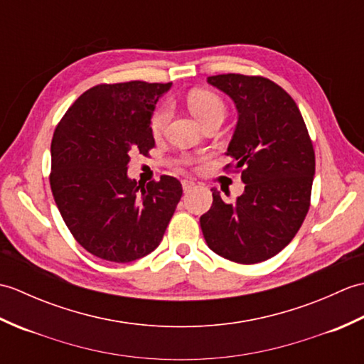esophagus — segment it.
I'll return each instance as SVG.
<instances>
[{"instance_id":"esophagus-1","label":"esophagus","mask_w":364,"mask_h":364,"mask_svg":"<svg viewBox=\"0 0 364 364\" xmlns=\"http://www.w3.org/2000/svg\"><path fill=\"white\" fill-rule=\"evenodd\" d=\"M181 184H183V191H184V192H188V191H191L192 188L196 186V183L192 181V180H183Z\"/></svg>"}]
</instances>
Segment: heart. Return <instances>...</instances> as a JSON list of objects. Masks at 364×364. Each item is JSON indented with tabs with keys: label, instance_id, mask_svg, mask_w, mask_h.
<instances>
[{
	"label": "heart",
	"instance_id": "obj_1",
	"mask_svg": "<svg viewBox=\"0 0 364 364\" xmlns=\"http://www.w3.org/2000/svg\"><path fill=\"white\" fill-rule=\"evenodd\" d=\"M188 105L192 114L202 123L214 117H225L227 114V106L223 103V100L210 90H192L188 95ZM170 115H172V107H170L168 103H162L158 106L150 122L153 134H159L166 128Z\"/></svg>",
	"mask_w": 364,
	"mask_h": 364
}]
</instances>
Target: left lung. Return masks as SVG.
<instances>
[{
  "label": "left lung",
  "instance_id": "obj_1",
  "mask_svg": "<svg viewBox=\"0 0 364 364\" xmlns=\"http://www.w3.org/2000/svg\"><path fill=\"white\" fill-rule=\"evenodd\" d=\"M208 82L236 105L225 168H241L245 188L231 203L213 188V205L200 227L214 253L255 264L282 252L305 220L316 167L313 142L296 102L274 81L227 73Z\"/></svg>",
  "mask_w": 364,
  "mask_h": 364
}]
</instances>
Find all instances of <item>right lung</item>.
<instances>
[{"instance_id":"right-lung-1","label":"right lung","mask_w":364,"mask_h":364,"mask_svg":"<svg viewBox=\"0 0 364 364\" xmlns=\"http://www.w3.org/2000/svg\"><path fill=\"white\" fill-rule=\"evenodd\" d=\"M172 82L98 84L68 107L51 141L50 184L73 237L89 253L129 262L153 252L183 188L162 175L146 186L128 178L129 154H149L159 97Z\"/></svg>"}]
</instances>
